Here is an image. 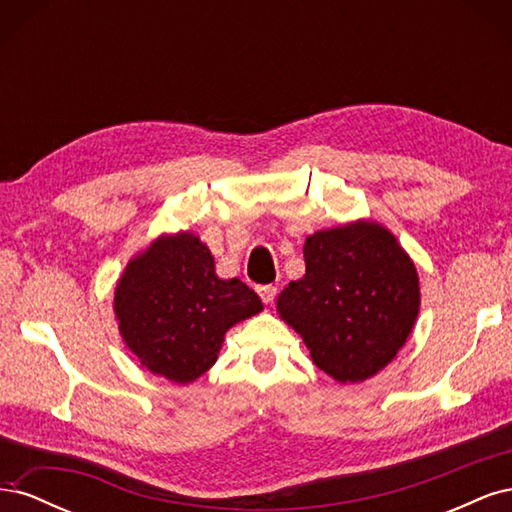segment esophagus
I'll return each instance as SVG.
<instances>
[{
    "label": "esophagus",
    "mask_w": 512,
    "mask_h": 512,
    "mask_svg": "<svg viewBox=\"0 0 512 512\" xmlns=\"http://www.w3.org/2000/svg\"><path fill=\"white\" fill-rule=\"evenodd\" d=\"M258 294H260V299H262V303H271V301L275 299V294H277V288H275L273 284H265V286H258Z\"/></svg>",
    "instance_id": "obj_1"
}]
</instances>
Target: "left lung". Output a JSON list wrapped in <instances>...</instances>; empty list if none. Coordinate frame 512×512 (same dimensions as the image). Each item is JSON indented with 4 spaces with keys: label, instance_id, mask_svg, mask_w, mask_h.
<instances>
[{
    "label": "left lung",
    "instance_id": "1",
    "mask_svg": "<svg viewBox=\"0 0 512 512\" xmlns=\"http://www.w3.org/2000/svg\"><path fill=\"white\" fill-rule=\"evenodd\" d=\"M305 275L277 299L312 361L337 382H363L389 365L418 316L416 269L380 224L354 222L307 237Z\"/></svg>",
    "mask_w": 512,
    "mask_h": 512
}]
</instances>
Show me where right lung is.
I'll return each mask as SVG.
<instances>
[{
    "mask_svg": "<svg viewBox=\"0 0 512 512\" xmlns=\"http://www.w3.org/2000/svg\"><path fill=\"white\" fill-rule=\"evenodd\" d=\"M260 309L252 288L215 275L209 247L190 232L162 237L134 258L115 292L123 342L149 371L179 384L205 374L224 333Z\"/></svg>",
    "mask_w": 512,
    "mask_h": 512,
    "instance_id": "add662e5",
    "label": "right lung"
}]
</instances>
